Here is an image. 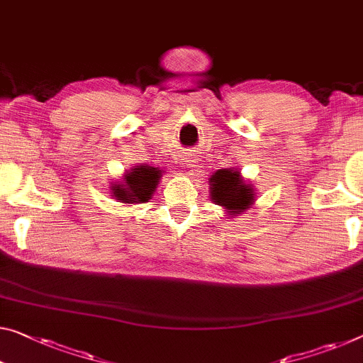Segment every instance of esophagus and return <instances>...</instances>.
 Masks as SVG:
<instances>
[{
	"label": "esophagus",
	"instance_id": "34e87169",
	"mask_svg": "<svg viewBox=\"0 0 363 363\" xmlns=\"http://www.w3.org/2000/svg\"><path fill=\"white\" fill-rule=\"evenodd\" d=\"M188 167H189V169H196V164H194V160H188Z\"/></svg>",
	"mask_w": 363,
	"mask_h": 363
}]
</instances>
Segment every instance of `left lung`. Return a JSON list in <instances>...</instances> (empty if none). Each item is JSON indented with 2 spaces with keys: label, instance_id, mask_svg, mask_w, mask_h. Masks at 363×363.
Listing matches in <instances>:
<instances>
[{
  "label": "left lung",
  "instance_id": "8db88e82",
  "mask_svg": "<svg viewBox=\"0 0 363 363\" xmlns=\"http://www.w3.org/2000/svg\"><path fill=\"white\" fill-rule=\"evenodd\" d=\"M211 193L217 204L225 206L232 214H240L253 203V188L240 180L233 170H217L211 178Z\"/></svg>",
  "mask_w": 363,
  "mask_h": 363
}]
</instances>
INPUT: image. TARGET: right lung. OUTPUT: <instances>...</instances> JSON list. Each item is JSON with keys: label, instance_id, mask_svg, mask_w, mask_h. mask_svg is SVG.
I'll return each mask as SVG.
<instances>
[{"label": "right lung", "instance_id": "right-lung-1", "mask_svg": "<svg viewBox=\"0 0 363 363\" xmlns=\"http://www.w3.org/2000/svg\"><path fill=\"white\" fill-rule=\"evenodd\" d=\"M160 172L149 165H141L139 169L126 174L125 182L121 185L113 186V196L120 199V203H144L150 199L154 189L159 185Z\"/></svg>", "mask_w": 363, "mask_h": 363}]
</instances>
